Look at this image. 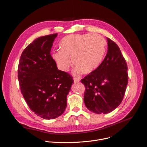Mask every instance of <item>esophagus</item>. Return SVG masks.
<instances>
[{"mask_svg":"<svg viewBox=\"0 0 147 147\" xmlns=\"http://www.w3.org/2000/svg\"><path fill=\"white\" fill-rule=\"evenodd\" d=\"M74 83H78L80 82V78H74Z\"/></svg>","mask_w":147,"mask_h":147,"instance_id":"1","label":"esophagus"}]
</instances>
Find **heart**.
I'll list each match as a JSON object with an SVG mask.
<instances>
[{
  "instance_id": "heart-1",
  "label": "heart",
  "mask_w": 147,
  "mask_h": 147,
  "mask_svg": "<svg viewBox=\"0 0 147 147\" xmlns=\"http://www.w3.org/2000/svg\"><path fill=\"white\" fill-rule=\"evenodd\" d=\"M106 41L100 35L73 34L64 37L60 42V50L53 52L52 57L58 68L67 71L71 61L77 72L88 74L100 64L105 51Z\"/></svg>"
}]
</instances>
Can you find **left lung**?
Returning <instances> with one entry per match:
<instances>
[{
    "mask_svg": "<svg viewBox=\"0 0 147 147\" xmlns=\"http://www.w3.org/2000/svg\"><path fill=\"white\" fill-rule=\"evenodd\" d=\"M108 51L96 70L81 80L84 102L93 113L112 112L121 104L128 83L127 65L117 44L107 38Z\"/></svg>",
    "mask_w": 147,
    "mask_h": 147,
    "instance_id": "obj_1",
    "label": "left lung"
}]
</instances>
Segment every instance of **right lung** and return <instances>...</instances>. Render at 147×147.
I'll return each instance as SVG.
<instances>
[{
	"instance_id": "1",
	"label": "right lung",
	"mask_w": 147,
	"mask_h": 147,
	"mask_svg": "<svg viewBox=\"0 0 147 147\" xmlns=\"http://www.w3.org/2000/svg\"><path fill=\"white\" fill-rule=\"evenodd\" d=\"M57 34L38 37L20 57L18 78L21 94L30 110L43 119H55L67 107V96L74 79L57 69L50 54Z\"/></svg>"
}]
</instances>
